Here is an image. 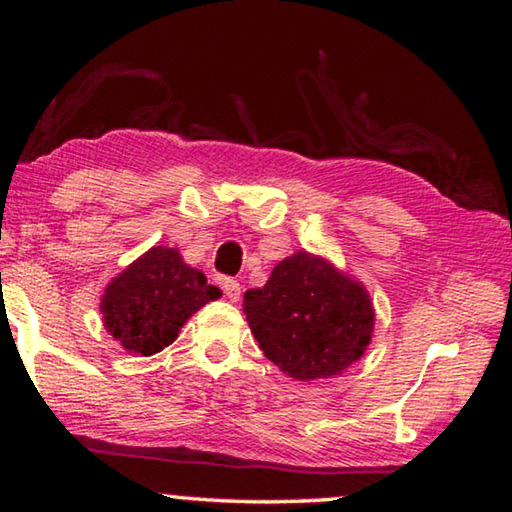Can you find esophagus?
Listing matches in <instances>:
<instances>
[{"mask_svg": "<svg viewBox=\"0 0 512 512\" xmlns=\"http://www.w3.org/2000/svg\"><path fill=\"white\" fill-rule=\"evenodd\" d=\"M221 289L225 293V298L237 302L241 296V284L237 280H232V277H223L221 280Z\"/></svg>", "mask_w": 512, "mask_h": 512, "instance_id": "obj_1", "label": "esophagus"}]
</instances>
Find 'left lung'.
Here are the masks:
<instances>
[{"instance_id":"left-lung-1","label":"left lung","mask_w":512,"mask_h":512,"mask_svg":"<svg viewBox=\"0 0 512 512\" xmlns=\"http://www.w3.org/2000/svg\"><path fill=\"white\" fill-rule=\"evenodd\" d=\"M244 314L266 357L298 381L341 375L375 329L366 287L307 250L282 259L262 289L246 291Z\"/></svg>"}]
</instances>
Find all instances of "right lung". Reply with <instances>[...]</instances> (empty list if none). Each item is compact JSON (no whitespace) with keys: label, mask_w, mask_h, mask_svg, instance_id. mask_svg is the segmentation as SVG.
<instances>
[{"label":"right lung","mask_w":512,"mask_h":512,"mask_svg":"<svg viewBox=\"0 0 512 512\" xmlns=\"http://www.w3.org/2000/svg\"><path fill=\"white\" fill-rule=\"evenodd\" d=\"M216 298L221 291L185 264L176 248L153 246L103 291V327L124 350L151 357L176 341L192 314Z\"/></svg>","instance_id":"obj_1"}]
</instances>
